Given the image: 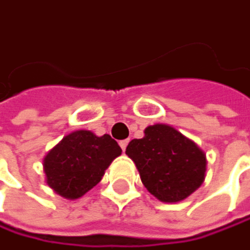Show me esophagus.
<instances>
[{
	"label": "esophagus",
	"instance_id": "obj_1",
	"mask_svg": "<svg viewBox=\"0 0 250 250\" xmlns=\"http://www.w3.org/2000/svg\"><path fill=\"white\" fill-rule=\"evenodd\" d=\"M127 145H129V139H124V141H120V146H121V149H123V151H126Z\"/></svg>",
	"mask_w": 250,
	"mask_h": 250
}]
</instances>
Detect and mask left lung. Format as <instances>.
Masks as SVG:
<instances>
[{"label":"left lung","instance_id":"obj_1","mask_svg":"<svg viewBox=\"0 0 250 250\" xmlns=\"http://www.w3.org/2000/svg\"><path fill=\"white\" fill-rule=\"evenodd\" d=\"M126 154L135 161L144 186L161 202L186 199L205 179V154L166 124L146 127L145 138L133 139Z\"/></svg>","mask_w":250,"mask_h":250}]
</instances>
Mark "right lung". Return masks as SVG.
I'll return each instance as SVG.
<instances>
[{
	"label": "right lung",
	"instance_id": "obj_1",
	"mask_svg": "<svg viewBox=\"0 0 250 250\" xmlns=\"http://www.w3.org/2000/svg\"><path fill=\"white\" fill-rule=\"evenodd\" d=\"M120 154L121 148L109 135L98 138L89 130L73 132L45 157L46 183L62 198L77 199L101 182Z\"/></svg>",
	"mask_w": 250,
	"mask_h": 250
}]
</instances>
